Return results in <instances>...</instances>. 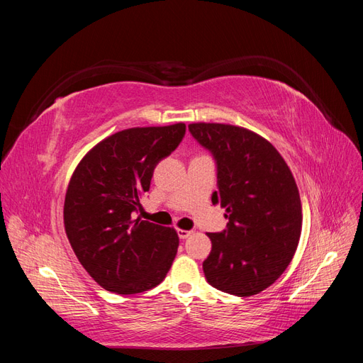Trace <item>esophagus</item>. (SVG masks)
I'll return each instance as SVG.
<instances>
[{"mask_svg": "<svg viewBox=\"0 0 363 363\" xmlns=\"http://www.w3.org/2000/svg\"><path fill=\"white\" fill-rule=\"evenodd\" d=\"M177 233H179V238H180V239H186L188 236H191V233H192V232H189V230L179 228V230H177Z\"/></svg>", "mask_w": 363, "mask_h": 363, "instance_id": "1", "label": "esophagus"}]
</instances>
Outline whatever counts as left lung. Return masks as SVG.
<instances>
[{"label": "left lung", "instance_id": "left-lung-1", "mask_svg": "<svg viewBox=\"0 0 363 363\" xmlns=\"http://www.w3.org/2000/svg\"><path fill=\"white\" fill-rule=\"evenodd\" d=\"M189 131L212 151L218 191L212 203L228 218L221 233H207V281L236 296L267 289L291 263L301 235V200L289 167L269 140L248 128L194 123Z\"/></svg>", "mask_w": 363, "mask_h": 363}]
</instances>
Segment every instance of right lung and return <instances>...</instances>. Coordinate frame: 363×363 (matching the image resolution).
<instances>
[{
    "label": "right lung",
    "mask_w": 363,
    "mask_h": 363,
    "mask_svg": "<svg viewBox=\"0 0 363 363\" xmlns=\"http://www.w3.org/2000/svg\"><path fill=\"white\" fill-rule=\"evenodd\" d=\"M184 131L183 123L121 130L77 164L65 195V232L83 268L106 291L139 294L167 277L179 235L135 212L156 164L179 147Z\"/></svg>",
    "instance_id": "right-lung-1"
}]
</instances>
